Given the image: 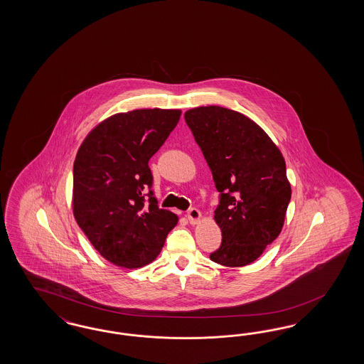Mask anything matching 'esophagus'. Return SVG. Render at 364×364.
I'll list each match as a JSON object with an SVG mask.
<instances>
[{
  "label": "esophagus",
  "instance_id": "34e87169",
  "mask_svg": "<svg viewBox=\"0 0 364 364\" xmlns=\"http://www.w3.org/2000/svg\"><path fill=\"white\" fill-rule=\"evenodd\" d=\"M188 220L191 224H196L200 218H201V212L198 208H189L187 212Z\"/></svg>",
  "mask_w": 364,
  "mask_h": 364
}]
</instances>
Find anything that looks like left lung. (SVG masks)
I'll use <instances>...</instances> for the list:
<instances>
[{"instance_id": "left-lung-1", "label": "left lung", "mask_w": 364, "mask_h": 364, "mask_svg": "<svg viewBox=\"0 0 364 364\" xmlns=\"http://www.w3.org/2000/svg\"><path fill=\"white\" fill-rule=\"evenodd\" d=\"M184 119L210 166L219 205L221 245L210 255L225 267L251 264L283 228L291 200L283 154L268 134L236 110L216 105Z\"/></svg>"}]
</instances>
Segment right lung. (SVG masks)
I'll return each instance as SVG.
<instances>
[{
  "label": "right lung",
  "mask_w": 364,
  "mask_h": 364,
  "mask_svg": "<svg viewBox=\"0 0 364 364\" xmlns=\"http://www.w3.org/2000/svg\"><path fill=\"white\" fill-rule=\"evenodd\" d=\"M181 116L178 109L114 114L89 133L73 164V213L89 242L110 263L149 264L177 216L160 210L148 166Z\"/></svg>",
  "instance_id": "1"
}]
</instances>
